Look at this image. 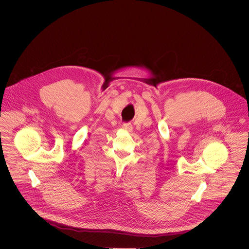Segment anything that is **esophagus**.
<instances>
[{
    "label": "esophagus",
    "mask_w": 249,
    "mask_h": 249,
    "mask_svg": "<svg viewBox=\"0 0 249 249\" xmlns=\"http://www.w3.org/2000/svg\"><path fill=\"white\" fill-rule=\"evenodd\" d=\"M122 128H123L124 130H127V131H131L133 127H132L131 123H124V124L122 125Z\"/></svg>",
    "instance_id": "obj_1"
}]
</instances>
